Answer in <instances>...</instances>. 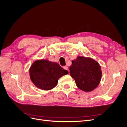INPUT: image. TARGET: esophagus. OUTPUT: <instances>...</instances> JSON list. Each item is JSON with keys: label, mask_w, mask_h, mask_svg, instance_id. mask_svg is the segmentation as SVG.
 Here are the masks:
<instances>
[{"label": "esophagus", "mask_w": 127, "mask_h": 127, "mask_svg": "<svg viewBox=\"0 0 127 127\" xmlns=\"http://www.w3.org/2000/svg\"><path fill=\"white\" fill-rule=\"evenodd\" d=\"M63 68L64 69H65V70H68V67L67 66H63Z\"/></svg>", "instance_id": "34e87169"}]
</instances>
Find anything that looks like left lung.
Returning <instances> with one entry per match:
<instances>
[{"label":"left lung","instance_id":"left-lung-1","mask_svg":"<svg viewBox=\"0 0 127 127\" xmlns=\"http://www.w3.org/2000/svg\"><path fill=\"white\" fill-rule=\"evenodd\" d=\"M69 73L75 81L76 86L85 92H91L96 88L101 80L100 66L92 59L78 56L72 61Z\"/></svg>","mask_w":127,"mask_h":127}]
</instances>
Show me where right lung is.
Segmentation results:
<instances>
[{
    "instance_id": "1",
    "label": "right lung",
    "mask_w": 127,
    "mask_h": 127,
    "mask_svg": "<svg viewBox=\"0 0 127 127\" xmlns=\"http://www.w3.org/2000/svg\"><path fill=\"white\" fill-rule=\"evenodd\" d=\"M30 76L32 82L41 90L48 91L55 87L59 79L68 74L56 63L41 60L32 64L30 70Z\"/></svg>"
}]
</instances>
